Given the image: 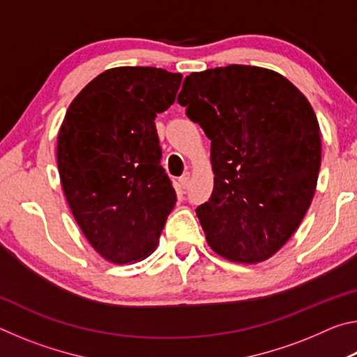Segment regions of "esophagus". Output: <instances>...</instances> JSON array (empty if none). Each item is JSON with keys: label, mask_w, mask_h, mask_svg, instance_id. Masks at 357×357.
I'll return each instance as SVG.
<instances>
[{"label": "esophagus", "mask_w": 357, "mask_h": 357, "mask_svg": "<svg viewBox=\"0 0 357 357\" xmlns=\"http://www.w3.org/2000/svg\"><path fill=\"white\" fill-rule=\"evenodd\" d=\"M189 183H190V173H184L183 176H181V178L178 179L179 189H185V187L189 185Z\"/></svg>", "instance_id": "1"}]
</instances>
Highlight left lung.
<instances>
[{"mask_svg": "<svg viewBox=\"0 0 357 357\" xmlns=\"http://www.w3.org/2000/svg\"><path fill=\"white\" fill-rule=\"evenodd\" d=\"M178 102L211 140L214 189L197 208L209 247L236 263L271 258L315 193L321 134L309 100L274 70L229 64L192 72Z\"/></svg>", "mask_w": 357, "mask_h": 357, "instance_id": "left-lung-1", "label": "left lung"}]
</instances>
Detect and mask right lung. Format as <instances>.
<instances>
[{
    "mask_svg": "<svg viewBox=\"0 0 357 357\" xmlns=\"http://www.w3.org/2000/svg\"><path fill=\"white\" fill-rule=\"evenodd\" d=\"M183 75L157 68L102 72L72 100L58 134V172L78 227L114 264L149 257L176 203L154 119Z\"/></svg>",
    "mask_w": 357,
    "mask_h": 357,
    "instance_id": "obj_1",
    "label": "right lung"
}]
</instances>
